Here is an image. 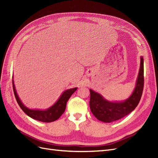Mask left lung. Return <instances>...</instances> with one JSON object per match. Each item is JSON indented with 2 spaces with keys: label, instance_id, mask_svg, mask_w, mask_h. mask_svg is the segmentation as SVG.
<instances>
[{
  "label": "left lung",
  "instance_id": "left-lung-1",
  "mask_svg": "<svg viewBox=\"0 0 158 158\" xmlns=\"http://www.w3.org/2000/svg\"><path fill=\"white\" fill-rule=\"evenodd\" d=\"M144 60L140 58V67L136 87L132 95L127 99L121 102H111L105 99L99 94L90 91L89 107L91 111L98 120L104 123H111L118 120L135 109L142 97L144 88Z\"/></svg>",
  "mask_w": 158,
  "mask_h": 158
}]
</instances>
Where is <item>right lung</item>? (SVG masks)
Here are the masks:
<instances>
[{"mask_svg": "<svg viewBox=\"0 0 158 158\" xmlns=\"http://www.w3.org/2000/svg\"><path fill=\"white\" fill-rule=\"evenodd\" d=\"M12 85L14 94V95H15L16 99L19 105V106H20V108L22 109V111L24 112L27 115L31 117L32 118L44 123H51L57 120V119H58L64 112L66 106V103H67L68 100L75 91L77 89V88H74L64 91L60 95V97L58 99V101L49 109H47L46 110H35L28 109L27 107L24 106V105L22 103L16 93L13 80Z\"/></svg>", "mask_w": 158, "mask_h": 158, "instance_id": "1", "label": "right lung"}]
</instances>
